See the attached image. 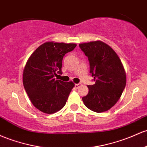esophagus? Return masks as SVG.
<instances>
[{
  "mask_svg": "<svg viewBox=\"0 0 147 147\" xmlns=\"http://www.w3.org/2000/svg\"><path fill=\"white\" fill-rule=\"evenodd\" d=\"M81 86H82L81 84H75V87L76 88H79Z\"/></svg>",
  "mask_w": 147,
  "mask_h": 147,
  "instance_id": "obj_1",
  "label": "esophagus"
}]
</instances>
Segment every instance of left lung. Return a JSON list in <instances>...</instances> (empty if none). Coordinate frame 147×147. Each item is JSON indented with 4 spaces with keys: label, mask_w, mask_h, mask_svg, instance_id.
Masks as SVG:
<instances>
[{
    "label": "left lung",
    "mask_w": 147,
    "mask_h": 147,
    "mask_svg": "<svg viewBox=\"0 0 147 147\" xmlns=\"http://www.w3.org/2000/svg\"><path fill=\"white\" fill-rule=\"evenodd\" d=\"M79 46L88 57L90 73L95 82L94 84L88 85V93L82 100L95 112L109 110L119 100L126 84L121 61L109 45L100 40Z\"/></svg>",
    "instance_id": "1"
}]
</instances>
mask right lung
I'll return each instance as SVG.
<instances>
[{
    "mask_svg": "<svg viewBox=\"0 0 147 147\" xmlns=\"http://www.w3.org/2000/svg\"><path fill=\"white\" fill-rule=\"evenodd\" d=\"M76 46L74 43L47 42L38 47L27 61L23 73L24 86L31 102L41 112L53 114L65 106L75 85L55 77L62 73L63 56Z\"/></svg>",
    "mask_w": 147,
    "mask_h": 147,
    "instance_id": "add662e5",
    "label": "right lung"
}]
</instances>
